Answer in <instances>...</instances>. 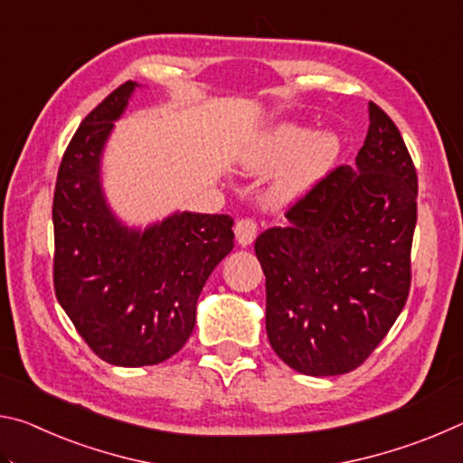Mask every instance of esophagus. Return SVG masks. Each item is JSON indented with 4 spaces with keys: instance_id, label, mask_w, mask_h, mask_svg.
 Listing matches in <instances>:
<instances>
[{
    "instance_id": "1",
    "label": "esophagus",
    "mask_w": 463,
    "mask_h": 463,
    "mask_svg": "<svg viewBox=\"0 0 463 463\" xmlns=\"http://www.w3.org/2000/svg\"><path fill=\"white\" fill-rule=\"evenodd\" d=\"M234 237H237V242L241 247L253 245V241L257 237V222L250 221V218H242V221L234 224Z\"/></svg>"
}]
</instances>
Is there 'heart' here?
<instances>
[{"label": "heart", "instance_id": "obj_1", "mask_svg": "<svg viewBox=\"0 0 463 463\" xmlns=\"http://www.w3.org/2000/svg\"><path fill=\"white\" fill-rule=\"evenodd\" d=\"M341 153L335 132H315L294 122L263 130L242 148L239 163L250 175L278 171L269 185L271 206L286 208L323 182Z\"/></svg>", "mask_w": 463, "mask_h": 463}]
</instances>
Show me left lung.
Masks as SVG:
<instances>
[{
    "label": "left lung",
    "instance_id": "left-lung-1",
    "mask_svg": "<svg viewBox=\"0 0 463 463\" xmlns=\"http://www.w3.org/2000/svg\"><path fill=\"white\" fill-rule=\"evenodd\" d=\"M355 165L336 167L265 231V328L281 362L307 375L362 365L401 315L411 288L417 171L396 124L370 101Z\"/></svg>",
    "mask_w": 463,
    "mask_h": 463
}]
</instances>
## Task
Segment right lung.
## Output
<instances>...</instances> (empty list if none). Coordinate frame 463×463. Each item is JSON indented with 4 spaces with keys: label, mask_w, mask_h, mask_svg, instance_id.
<instances>
[{
    "label": "right lung",
    "mask_w": 463,
    "mask_h": 463,
    "mask_svg": "<svg viewBox=\"0 0 463 463\" xmlns=\"http://www.w3.org/2000/svg\"><path fill=\"white\" fill-rule=\"evenodd\" d=\"M138 88L127 81L85 116L52 202L57 300L93 354L120 367L161 364L184 347L203 284L234 247L231 216L177 210L143 229L108 203L101 156Z\"/></svg>",
    "instance_id": "1"
}]
</instances>
